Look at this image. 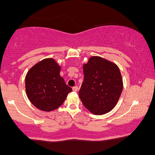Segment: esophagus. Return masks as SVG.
Here are the masks:
<instances>
[{
  "instance_id": "obj_1",
  "label": "esophagus",
  "mask_w": 155,
  "mask_h": 155,
  "mask_svg": "<svg viewBox=\"0 0 155 155\" xmlns=\"http://www.w3.org/2000/svg\"><path fill=\"white\" fill-rule=\"evenodd\" d=\"M72 89H73V91L76 92L78 90V87L77 86H75V87H73Z\"/></svg>"
}]
</instances>
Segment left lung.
Returning a JSON list of instances; mask_svg holds the SVG:
<instances>
[{"label":"left lung","instance_id":"obj_1","mask_svg":"<svg viewBox=\"0 0 155 155\" xmlns=\"http://www.w3.org/2000/svg\"><path fill=\"white\" fill-rule=\"evenodd\" d=\"M83 71L84 79L79 95L84 106L96 115L111 111L123 89L120 68L101 57H92Z\"/></svg>","mask_w":155,"mask_h":155}]
</instances>
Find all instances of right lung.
I'll use <instances>...</instances> for the list:
<instances>
[{"label": "right lung", "mask_w": 155, "mask_h": 155, "mask_svg": "<svg viewBox=\"0 0 155 155\" xmlns=\"http://www.w3.org/2000/svg\"><path fill=\"white\" fill-rule=\"evenodd\" d=\"M60 66L54 59H44L33 66L25 77V90L33 106L44 111L59 108L72 91L60 75Z\"/></svg>", "instance_id": "right-lung-1"}]
</instances>
